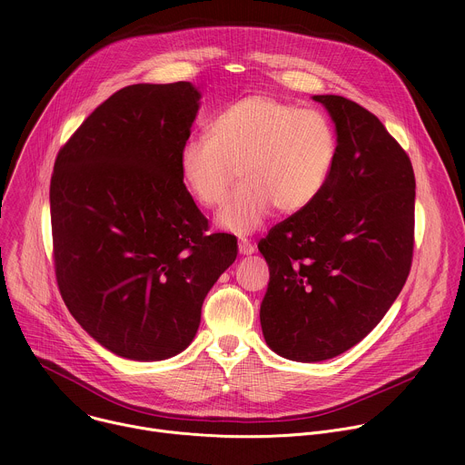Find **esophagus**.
I'll return each mask as SVG.
<instances>
[{
    "instance_id": "obj_1",
    "label": "esophagus",
    "mask_w": 465,
    "mask_h": 465,
    "mask_svg": "<svg viewBox=\"0 0 465 465\" xmlns=\"http://www.w3.org/2000/svg\"><path fill=\"white\" fill-rule=\"evenodd\" d=\"M253 252H255V246H253L248 239H241V241H239V253L250 255V253H253Z\"/></svg>"
}]
</instances>
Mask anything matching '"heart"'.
<instances>
[{
    "label": "heart",
    "mask_w": 465,
    "mask_h": 465,
    "mask_svg": "<svg viewBox=\"0 0 465 465\" xmlns=\"http://www.w3.org/2000/svg\"><path fill=\"white\" fill-rule=\"evenodd\" d=\"M337 160V136L325 115L269 94L242 97L208 123V140L191 138L178 154L180 176L194 201L217 208L237 178L241 185L217 215L221 228L248 233L276 208L307 210Z\"/></svg>",
    "instance_id": "heart-1"
}]
</instances>
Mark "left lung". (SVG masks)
I'll return each instance as SVG.
<instances>
[{
    "label": "left lung",
    "instance_id": "left-lung-1",
    "mask_svg": "<svg viewBox=\"0 0 465 465\" xmlns=\"http://www.w3.org/2000/svg\"><path fill=\"white\" fill-rule=\"evenodd\" d=\"M337 132V160L316 201L276 224L257 248L271 282L261 302L272 351L333 359L382 320L412 264L416 178L409 154L361 104L314 95Z\"/></svg>",
    "mask_w": 465,
    "mask_h": 465
}]
</instances>
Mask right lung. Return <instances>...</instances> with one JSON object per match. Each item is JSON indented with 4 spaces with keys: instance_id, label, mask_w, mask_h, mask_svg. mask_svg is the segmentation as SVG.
I'll return each mask as SVG.
<instances>
[{
    "instance_id": "add662e5",
    "label": "right lung",
    "mask_w": 465,
    "mask_h": 465,
    "mask_svg": "<svg viewBox=\"0 0 465 465\" xmlns=\"http://www.w3.org/2000/svg\"><path fill=\"white\" fill-rule=\"evenodd\" d=\"M201 106L191 83L132 84L99 104L54 160L53 259L65 307L130 361L183 351L203 303L237 257L208 233L178 169Z\"/></svg>"
}]
</instances>
